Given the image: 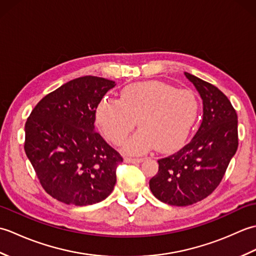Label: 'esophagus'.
<instances>
[{"label":"esophagus","instance_id":"34e87169","mask_svg":"<svg viewBox=\"0 0 256 256\" xmlns=\"http://www.w3.org/2000/svg\"><path fill=\"white\" fill-rule=\"evenodd\" d=\"M125 162H128V164H135V162H140L143 160V158H140V157H130L126 156L124 158Z\"/></svg>","mask_w":256,"mask_h":256}]
</instances>
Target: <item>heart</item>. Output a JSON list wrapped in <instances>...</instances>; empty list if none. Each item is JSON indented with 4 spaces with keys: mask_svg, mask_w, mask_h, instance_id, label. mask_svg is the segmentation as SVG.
<instances>
[{
    "mask_svg": "<svg viewBox=\"0 0 256 256\" xmlns=\"http://www.w3.org/2000/svg\"><path fill=\"white\" fill-rule=\"evenodd\" d=\"M198 114V100L192 90L176 89L162 81L131 84L120 100L104 96L96 106V124L113 144L121 145L135 125L140 128L125 148L140 153L155 146L170 152L187 138Z\"/></svg>",
    "mask_w": 256,
    "mask_h": 256,
    "instance_id": "b5f03b06",
    "label": "heart"
}]
</instances>
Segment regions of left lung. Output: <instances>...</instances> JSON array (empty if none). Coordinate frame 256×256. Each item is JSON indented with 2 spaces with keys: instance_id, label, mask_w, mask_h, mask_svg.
<instances>
[{
  "instance_id": "1",
  "label": "left lung",
  "mask_w": 256,
  "mask_h": 256,
  "mask_svg": "<svg viewBox=\"0 0 256 256\" xmlns=\"http://www.w3.org/2000/svg\"><path fill=\"white\" fill-rule=\"evenodd\" d=\"M200 94L204 116L194 136L176 153L158 160L150 180V192L162 202L189 206L219 186L238 145V116L230 100L216 86L184 72Z\"/></svg>"
}]
</instances>
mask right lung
<instances>
[{
  "instance_id": "obj_1",
  "label": "right lung",
  "mask_w": 256,
  "mask_h": 256,
  "mask_svg": "<svg viewBox=\"0 0 256 256\" xmlns=\"http://www.w3.org/2000/svg\"><path fill=\"white\" fill-rule=\"evenodd\" d=\"M116 82L74 79L45 96L25 124V153L42 187L67 204L100 202L112 192L121 154L94 131L99 102Z\"/></svg>"
}]
</instances>
